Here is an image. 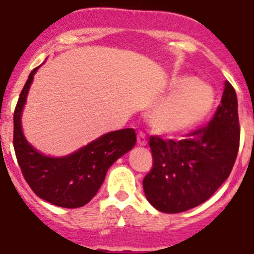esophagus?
<instances>
[{"label": "esophagus", "mask_w": 254, "mask_h": 254, "mask_svg": "<svg viewBox=\"0 0 254 254\" xmlns=\"http://www.w3.org/2000/svg\"><path fill=\"white\" fill-rule=\"evenodd\" d=\"M146 142L148 141H146L145 135H144L142 132H139V133H137V144L141 146H144V145H146Z\"/></svg>", "instance_id": "1"}]
</instances>
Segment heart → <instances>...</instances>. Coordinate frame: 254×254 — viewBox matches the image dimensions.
<instances>
[{
	"label": "heart",
	"instance_id": "obj_1",
	"mask_svg": "<svg viewBox=\"0 0 254 254\" xmlns=\"http://www.w3.org/2000/svg\"><path fill=\"white\" fill-rule=\"evenodd\" d=\"M178 89L157 105L150 113V125L154 131L174 135L197 125L213 105V92L207 85L180 76L173 81Z\"/></svg>",
	"mask_w": 254,
	"mask_h": 254
}]
</instances>
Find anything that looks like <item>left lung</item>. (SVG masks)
Listing matches in <instances>:
<instances>
[{
    "label": "left lung",
    "instance_id": "obj_1",
    "mask_svg": "<svg viewBox=\"0 0 254 254\" xmlns=\"http://www.w3.org/2000/svg\"><path fill=\"white\" fill-rule=\"evenodd\" d=\"M239 144L238 98L226 81L207 125L179 141L150 136L153 165L142 180L148 201L162 213H182L205 202L230 177Z\"/></svg>",
    "mask_w": 254,
    "mask_h": 254
}]
</instances>
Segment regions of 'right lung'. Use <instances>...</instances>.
Here are the masks:
<instances>
[{
  "instance_id": "right-lung-1",
  "label": "right lung",
  "mask_w": 254,
  "mask_h": 254,
  "mask_svg": "<svg viewBox=\"0 0 254 254\" xmlns=\"http://www.w3.org/2000/svg\"><path fill=\"white\" fill-rule=\"evenodd\" d=\"M37 68L31 71L14 112L12 144L19 167L31 190L40 198L68 209L84 206L100 190L109 167L133 148L136 132L133 128L109 132L77 152L61 158L47 157L33 149L23 136L20 115Z\"/></svg>"
}]
</instances>
